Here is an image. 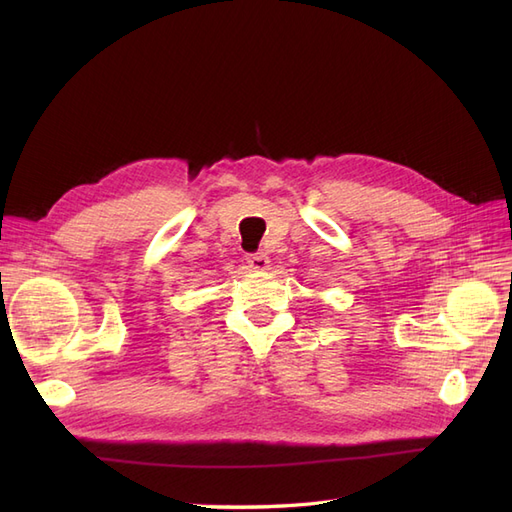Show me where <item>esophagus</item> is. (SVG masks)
Returning <instances> with one entry per match:
<instances>
[{
	"mask_svg": "<svg viewBox=\"0 0 512 512\" xmlns=\"http://www.w3.org/2000/svg\"><path fill=\"white\" fill-rule=\"evenodd\" d=\"M245 260H247V267H250L252 271H265V269H269V256L265 252L250 254Z\"/></svg>",
	"mask_w": 512,
	"mask_h": 512,
	"instance_id": "esophagus-1",
	"label": "esophagus"
}]
</instances>
